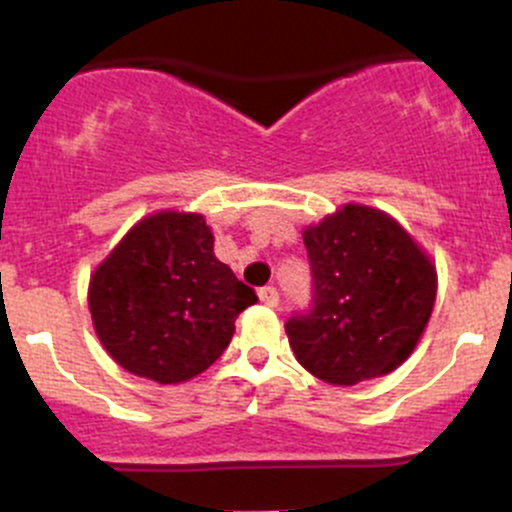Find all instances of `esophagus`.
I'll return each mask as SVG.
<instances>
[{
	"label": "esophagus",
	"instance_id": "obj_1",
	"mask_svg": "<svg viewBox=\"0 0 512 512\" xmlns=\"http://www.w3.org/2000/svg\"><path fill=\"white\" fill-rule=\"evenodd\" d=\"M257 294H260V302L267 304V307H277L280 304V294H277L275 287H262Z\"/></svg>",
	"mask_w": 512,
	"mask_h": 512
}]
</instances>
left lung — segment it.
<instances>
[{
  "instance_id": "1",
  "label": "left lung",
  "mask_w": 512,
  "mask_h": 512,
  "mask_svg": "<svg viewBox=\"0 0 512 512\" xmlns=\"http://www.w3.org/2000/svg\"><path fill=\"white\" fill-rule=\"evenodd\" d=\"M312 307L285 324L299 364L354 386L404 364L436 302V267L394 218L344 205L304 230Z\"/></svg>"
}]
</instances>
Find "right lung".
Masks as SVG:
<instances>
[{
  "label": "right lung",
  "mask_w": 512,
  "mask_h": 512,
  "mask_svg": "<svg viewBox=\"0 0 512 512\" xmlns=\"http://www.w3.org/2000/svg\"><path fill=\"white\" fill-rule=\"evenodd\" d=\"M255 289L213 252L198 213L163 210L136 223L96 267L89 312L116 364L158 384H180L220 359Z\"/></svg>",
  "instance_id": "add662e5"
}]
</instances>
